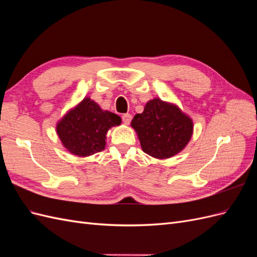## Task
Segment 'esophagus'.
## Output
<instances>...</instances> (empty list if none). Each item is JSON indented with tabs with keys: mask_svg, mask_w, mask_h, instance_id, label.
<instances>
[{
	"mask_svg": "<svg viewBox=\"0 0 257 257\" xmlns=\"http://www.w3.org/2000/svg\"><path fill=\"white\" fill-rule=\"evenodd\" d=\"M131 120H132V115L130 113H125V114L122 115V121H123L124 124H126V125H127V124H130Z\"/></svg>",
	"mask_w": 257,
	"mask_h": 257,
	"instance_id": "esophagus-1",
	"label": "esophagus"
}]
</instances>
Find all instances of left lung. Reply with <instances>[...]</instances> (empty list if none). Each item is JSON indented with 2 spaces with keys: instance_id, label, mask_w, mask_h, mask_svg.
<instances>
[{
  "instance_id": "1",
  "label": "left lung",
  "mask_w": 257,
  "mask_h": 257,
  "mask_svg": "<svg viewBox=\"0 0 257 257\" xmlns=\"http://www.w3.org/2000/svg\"><path fill=\"white\" fill-rule=\"evenodd\" d=\"M131 125L137 132L143 151L157 159H168L183 150L193 133L191 118L160 98L149 100Z\"/></svg>"
}]
</instances>
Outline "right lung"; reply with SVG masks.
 I'll return each mask as SVG.
<instances>
[{
    "label": "right lung",
    "instance_id": "1",
    "mask_svg": "<svg viewBox=\"0 0 257 257\" xmlns=\"http://www.w3.org/2000/svg\"><path fill=\"white\" fill-rule=\"evenodd\" d=\"M120 123L119 115L102 110L87 97L58 123L57 133L69 152L88 157L104 150L107 131Z\"/></svg>",
    "mask_w": 257,
    "mask_h": 257
}]
</instances>
